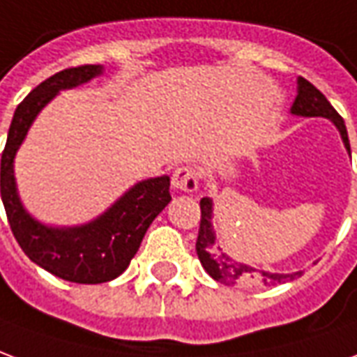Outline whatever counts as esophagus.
I'll return each instance as SVG.
<instances>
[{
	"label": "esophagus",
	"instance_id": "34e87169",
	"mask_svg": "<svg viewBox=\"0 0 357 357\" xmlns=\"http://www.w3.org/2000/svg\"><path fill=\"white\" fill-rule=\"evenodd\" d=\"M199 183V171L196 167L184 165L178 167L173 173V186L183 192H194L198 188Z\"/></svg>",
	"mask_w": 357,
	"mask_h": 357
}]
</instances>
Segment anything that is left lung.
<instances>
[{"mask_svg":"<svg viewBox=\"0 0 357 357\" xmlns=\"http://www.w3.org/2000/svg\"><path fill=\"white\" fill-rule=\"evenodd\" d=\"M292 113L294 115H302V117L331 119L336 125V128L340 130L346 150L350 151V140H348V132H346L344 119L336 113V109L328 103L327 98L310 80H305L302 77L298 78V96H296L294 103H292ZM199 209H202V219H199L198 240H196V254H198L199 261H202V267L209 273L211 279L221 282V284H227V287H234V284L277 287V284H282V282L302 277V271L290 273V275L257 271V269L250 267V265L234 261L232 257L221 252V248L215 246V232L213 225H211V215H213L211 199H199Z\"/></svg>","mask_w":357,"mask_h":357,"instance_id":"1","label":"left lung"}]
</instances>
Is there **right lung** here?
Wrapping results in <instances>:
<instances>
[{"label":"right lung","instance_id":"right-lung-1","mask_svg":"<svg viewBox=\"0 0 357 357\" xmlns=\"http://www.w3.org/2000/svg\"><path fill=\"white\" fill-rule=\"evenodd\" d=\"M102 73L100 65H78L45 78L15 109L1 153V199L13 236L42 269L78 284H98L125 271L151 221L171 202L169 176L138 183L102 217L75 229H50L30 217L15 188L13 159L40 109L59 90L84 84Z\"/></svg>","mask_w":357,"mask_h":357}]
</instances>
